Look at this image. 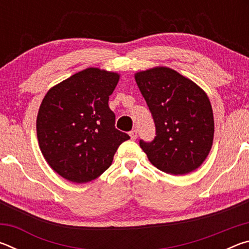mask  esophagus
Instances as JSON below:
<instances>
[{
  "label": "esophagus",
  "mask_w": 249,
  "mask_h": 249,
  "mask_svg": "<svg viewBox=\"0 0 249 249\" xmlns=\"http://www.w3.org/2000/svg\"><path fill=\"white\" fill-rule=\"evenodd\" d=\"M129 136H130V138H132V140H136V138H137V130L136 129L130 130Z\"/></svg>",
  "instance_id": "34e87169"
}]
</instances>
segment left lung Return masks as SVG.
Listing matches in <instances>:
<instances>
[{
    "mask_svg": "<svg viewBox=\"0 0 249 249\" xmlns=\"http://www.w3.org/2000/svg\"><path fill=\"white\" fill-rule=\"evenodd\" d=\"M156 126L154 141H140L149 161L166 174H189L211 150L214 119L205 92L167 67L135 74Z\"/></svg>",
    "mask_w": 249,
    "mask_h": 249,
    "instance_id": "8db88e82",
    "label": "left lung"
}]
</instances>
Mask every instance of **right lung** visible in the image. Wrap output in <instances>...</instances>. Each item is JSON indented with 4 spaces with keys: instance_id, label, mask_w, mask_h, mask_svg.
I'll use <instances>...</instances> for the list:
<instances>
[{
    "instance_id": "obj_1",
    "label": "right lung",
    "mask_w": 249,
    "mask_h": 249,
    "mask_svg": "<svg viewBox=\"0 0 249 249\" xmlns=\"http://www.w3.org/2000/svg\"><path fill=\"white\" fill-rule=\"evenodd\" d=\"M120 74L88 68L53 87L37 115V138L43 156L62 178L86 183L111 166L122 142L108 107Z\"/></svg>"
}]
</instances>
